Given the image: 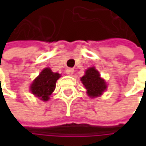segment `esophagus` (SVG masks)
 <instances>
[{"label": "esophagus", "mask_w": 146, "mask_h": 146, "mask_svg": "<svg viewBox=\"0 0 146 146\" xmlns=\"http://www.w3.org/2000/svg\"><path fill=\"white\" fill-rule=\"evenodd\" d=\"M66 74L68 76H71L73 74V72H74V69H72V68H67L66 70Z\"/></svg>", "instance_id": "34e87169"}]
</instances>
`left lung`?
<instances>
[{
    "mask_svg": "<svg viewBox=\"0 0 146 146\" xmlns=\"http://www.w3.org/2000/svg\"><path fill=\"white\" fill-rule=\"evenodd\" d=\"M81 81L87 89L88 96L95 98L102 95L104 90L106 88V84L102 80L99 72L94 67L88 68L85 75L81 78Z\"/></svg>",
    "mask_w": 146,
    "mask_h": 146,
    "instance_id": "1",
    "label": "left lung"
}]
</instances>
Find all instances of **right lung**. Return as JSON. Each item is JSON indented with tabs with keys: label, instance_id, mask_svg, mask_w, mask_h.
I'll use <instances>...</instances> for the list:
<instances>
[{
	"label": "right lung",
	"instance_id": "obj_1",
	"mask_svg": "<svg viewBox=\"0 0 146 146\" xmlns=\"http://www.w3.org/2000/svg\"><path fill=\"white\" fill-rule=\"evenodd\" d=\"M59 77L58 73H53L49 68L44 69L32 83L31 93L43 101H48L49 96L55 89L56 82Z\"/></svg>",
	"mask_w": 146,
	"mask_h": 146
}]
</instances>
